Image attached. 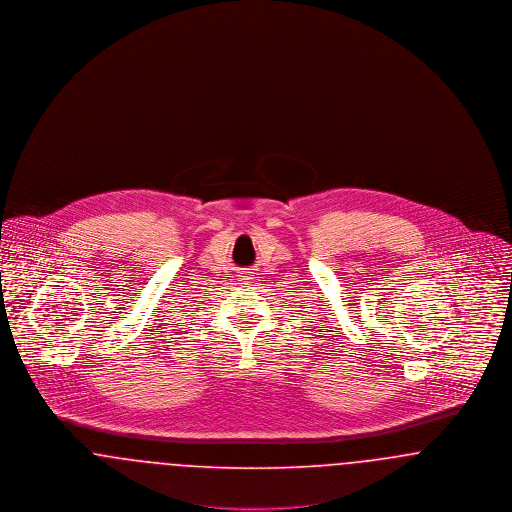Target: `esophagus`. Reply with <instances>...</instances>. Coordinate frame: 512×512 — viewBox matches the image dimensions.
Masks as SVG:
<instances>
[{
    "mask_svg": "<svg viewBox=\"0 0 512 512\" xmlns=\"http://www.w3.org/2000/svg\"><path fill=\"white\" fill-rule=\"evenodd\" d=\"M253 280V272H242V278H240V284H249Z\"/></svg>",
    "mask_w": 512,
    "mask_h": 512,
    "instance_id": "obj_1",
    "label": "esophagus"
}]
</instances>
